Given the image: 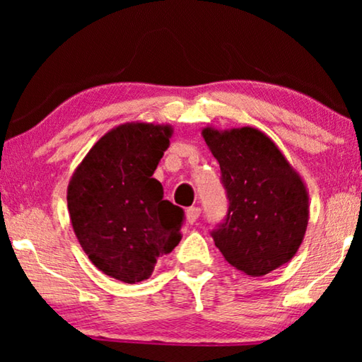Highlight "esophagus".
I'll list each match as a JSON object with an SVG mask.
<instances>
[{
	"mask_svg": "<svg viewBox=\"0 0 362 362\" xmlns=\"http://www.w3.org/2000/svg\"><path fill=\"white\" fill-rule=\"evenodd\" d=\"M199 214H201L199 207H189V209L186 211L187 222H189V224H194V222H196L197 219H199Z\"/></svg>",
	"mask_w": 362,
	"mask_h": 362,
	"instance_id": "34e87169",
	"label": "esophagus"
}]
</instances>
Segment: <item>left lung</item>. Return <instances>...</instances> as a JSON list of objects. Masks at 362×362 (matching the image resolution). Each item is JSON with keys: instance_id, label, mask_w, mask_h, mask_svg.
Returning a JSON list of instances; mask_svg holds the SVG:
<instances>
[{"instance_id": "obj_1", "label": "left lung", "mask_w": 362, "mask_h": 362, "mask_svg": "<svg viewBox=\"0 0 362 362\" xmlns=\"http://www.w3.org/2000/svg\"><path fill=\"white\" fill-rule=\"evenodd\" d=\"M229 197L216 247L237 270L262 276L293 259L310 217L308 189L270 136L254 127L201 132Z\"/></svg>"}]
</instances>
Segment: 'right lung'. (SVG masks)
I'll list each match as a JSON object with an SVG mask.
<instances>
[{
    "label": "right lung",
    "instance_id": "obj_1",
    "mask_svg": "<svg viewBox=\"0 0 362 362\" xmlns=\"http://www.w3.org/2000/svg\"><path fill=\"white\" fill-rule=\"evenodd\" d=\"M171 125L127 122L107 132L78 163L67 207L78 244L98 270L135 284L181 240L182 209L163 199L153 177Z\"/></svg>",
    "mask_w": 362,
    "mask_h": 362
}]
</instances>
